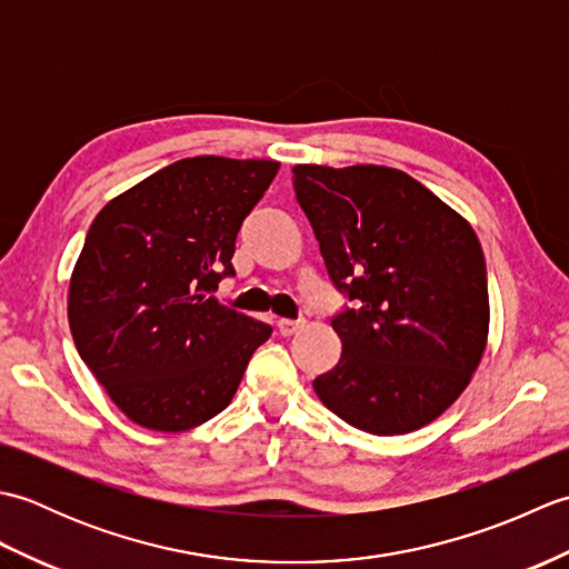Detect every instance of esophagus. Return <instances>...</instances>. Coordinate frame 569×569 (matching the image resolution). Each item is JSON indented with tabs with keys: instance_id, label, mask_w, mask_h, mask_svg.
Here are the masks:
<instances>
[{
	"instance_id": "esophagus-1",
	"label": "esophagus",
	"mask_w": 569,
	"mask_h": 569,
	"mask_svg": "<svg viewBox=\"0 0 569 569\" xmlns=\"http://www.w3.org/2000/svg\"><path fill=\"white\" fill-rule=\"evenodd\" d=\"M276 325H278V332H281L283 337H291V335H296V332L306 328V320H286V318H281Z\"/></svg>"
}]
</instances>
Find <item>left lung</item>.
Segmentation results:
<instances>
[{
	"label": "left lung",
	"instance_id": "8db88e82",
	"mask_svg": "<svg viewBox=\"0 0 569 569\" xmlns=\"http://www.w3.org/2000/svg\"><path fill=\"white\" fill-rule=\"evenodd\" d=\"M296 198L332 283L342 355L312 381L371 435H403L450 408L489 337L487 266L475 229L416 178L386 166H293Z\"/></svg>",
	"mask_w": 569,
	"mask_h": 569
}]
</instances>
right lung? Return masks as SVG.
Wrapping results in <instances>:
<instances>
[{"instance_id":"add662e5","label":"right lung","mask_w":569,"mask_h":569,"mask_svg":"<svg viewBox=\"0 0 569 569\" xmlns=\"http://www.w3.org/2000/svg\"><path fill=\"white\" fill-rule=\"evenodd\" d=\"M278 161L196 156L161 168L94 217L68 288L78 352L137 426H202L237 393L271 325L210 296L232 276L237 232Z\"/></svg>"}]
</instances>
